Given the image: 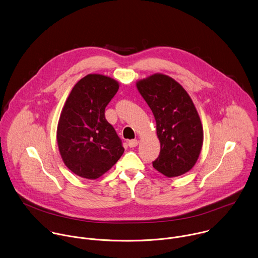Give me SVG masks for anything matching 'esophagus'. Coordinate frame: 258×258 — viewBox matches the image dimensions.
I'll list each match as a JSON object with an SVG mask.
<instances>
[{"instance_id": "obj_1", "label": "esophagus", "mask_w": 258, "mask_h": 258, "mask_svg": "<svg viewBox=\"0 0 258 258\" xmlns=\"http://www.w3.org/2000/svg\"><path fill=\"white\" fill-rule=\"evenodd\" d=\"M139 145V141L138 140H131L128 141V147L130 148H135Z\"/></svg>"}]
</instances>
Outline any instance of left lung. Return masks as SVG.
Wrapping results in <instances>:
<instances>
[{
	"mask_svg": "<svg viewBox=\"0 0 258 258\" xmlns=\"http://www.w3.org/2000/svg\"><path fill=\"white\" fill-rule=\"evenodd\" d=\"M137 88L153 111L161 144L153 167L168 178L186 174L195 166L204 140L192 98L179 82L163 73L138 80Z\"/></svg>",
	"mask_w": 258,
	"mask_h": 258,
	"instance_id": "obj_1",
	"label": "left lung"
}]
</instances>
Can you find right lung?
<instances>
[{"mask_svg":"<svg viewBox=\"0 0 258 258\" xmlns=\"http://www.w3.org/2000/svg\"><path fill=\"white\" fill-rule=\"evenodd\" d=\"M119 88L106 75L87 74L70 91L57 125V145L65 166L75 175L95 180L109 171L124 149L104 109Z\"/></svg>","mask_w":258,"mask_h":258,"instance_id":"add662e5","label":"right lung"}]
</instances>
